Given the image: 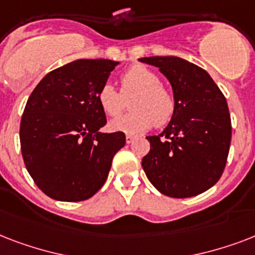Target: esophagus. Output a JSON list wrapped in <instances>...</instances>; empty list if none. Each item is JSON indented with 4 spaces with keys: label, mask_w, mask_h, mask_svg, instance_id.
I'll list each match as a JSON object with an SVG mask.
<instances>
[{
    "label": "esophagus",
    "mask_w": 255,
    "mask_h": 255,
    "mask_svg": "<svg viewBox=\"0 0 255 255\" xmlns=\"http://www.w3.org/2000/svg\"><path fill=\"white\" fill-rule=\"evenodd\" d=\"M133 140H135V136H132V135L126 136V143H127V144H131Z\"/></svg>",
    "instance_id": "esophagus-1"
}]
</instances>
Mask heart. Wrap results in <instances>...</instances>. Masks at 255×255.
Listing matches in <instances>:
<instances>
[{
	"label": "heart",
	"mask_w": 255,
	"mask_h": 255,
	"mask_svg": "<svg viewBox=\"0 0 255 255\" xmlns=\"http://www.w3.org/2000/svg\"><path fill=\"white\" fill-rule=\"evenodd\" d=\"M132 111L112 120V131L139 133L153 123L157 127L165 126L174 114V98L172 92L160 85L159 75L144 65H135L122 75L120 92L111 83H104L98 91V103L107 116L115 118L123 111L127 98Z\"/></svg>",
	"instance_id": "1"
}]
</instances>
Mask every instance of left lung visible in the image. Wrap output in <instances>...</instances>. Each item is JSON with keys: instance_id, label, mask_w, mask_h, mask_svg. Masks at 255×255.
Returning a JSON list of instances; mask_svg holds the SVG:
<instances>
[{"instance_id": "obj_1", "label": "left lung", "mask_w": 255, "mask_h": 255, "mask_svg": "<svg viewBox=\"0 0 255 255\" xmlns=\"http://www.w3.org/2000/svg\"><path fill=\"white\" fill-rule=\"evenodd\" d=\"M173 91L174 114L164 131L147 136L149 153L141 160L156 189L174 198L193 197L220 180L225 168L232 123L224 94L205 70L178 57H147Z\"/></svg>"}]
</instances>
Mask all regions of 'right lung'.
I'll return each mask as SVG.
<instances>
[{
	"label": "right lung",
	"instance_id": "right-lung-1",
	"mask_svg": "<svg viewBox=\"0 0 255 255\" xmlns=\"http://www.w3.org/2000/svg\"><path fill=\"white\" fill-rule=\"evenodd\" d=\"M120 62L77 59L49 73L34 88L21 119L26 169L58 201H83L107 180L123 132L106 133L98 91Z\"/></svg>",
	"mask_w": 255,
	"mask_h": 255
}]
</instances>
